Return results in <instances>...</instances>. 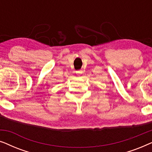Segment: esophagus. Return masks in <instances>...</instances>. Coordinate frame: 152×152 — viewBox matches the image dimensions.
Here are the masks:
<instances>
[{"mask_svg": "<svg viewBox=\"0 0 152 152\" xmlns=\"http://www.w3.org/2000/svg\"><path fill=\"white\" fill-rule=\"evenodd\" d=\"M82 72H83V71H82V70H77V71H76V73L77 74V75L82 74Z\"/></svg>", "mask_w": 152, "mask_h": 152, "instance_id": "esophagus-1", "label": "esophagus"}]
</instances>
